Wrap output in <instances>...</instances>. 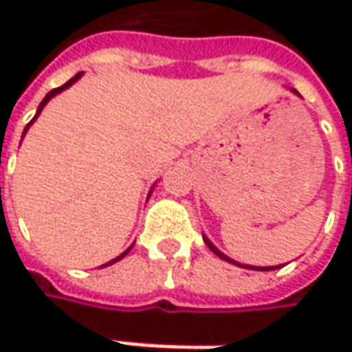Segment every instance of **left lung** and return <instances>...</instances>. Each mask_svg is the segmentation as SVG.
Masks as SVG:
<instances>
[{"label": "left lung", "mask_w": 352, "mask_h": 352, "mask_svg": "<svg viewBox=\"0 0 352 352\" xmlns=\"http://www.w3.org/2000/svg\"><path fill=\"white\" fill-rule=\"evenodd\" d=\"M204 241H206V245H208V248H210L212 252H216V254H218L220 258H224V261H230V258H228L226 254H222V252H220V250H218L216 246L212 245V243H210L208 239H204ZM232 263H234V261H232ZM245 267H246V269H263V271H269V269H277V267H248V265H245Z\"/></svg>", "instance_id": "left-lung-1"}]
</instances>
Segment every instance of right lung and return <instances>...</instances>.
<instances>
[{"mask_svg":"<svg viewBox=\"0 0 352 352\" xmlns=\"http://www.w3.org/2000/svg\"><path fill=\"white\" fill-rule=\"evenodd\" d=\"M79 77H81V73H77V75H75V77H73V79H71V81H67V83H65V85H60V87H56V89H52V91H48V96H46V98H44V100H42V104H40V107H38V111H36V116H38V113H40V109H42V107L46 106V102H48V100H50V98H52V96H56V94H60V91H63V89H67V87H69V85H71V83H75V81H77V79H79ZM36 116H34V120H36ZM34 120H32V122H34ZM32 122H30V124H32ZM30 124H28V126H30ZM28 126H26V130H28ZM26 130H24V132H26ZM130 248H132V246H130ZM130 248H128V250H130ZM128 250H126V252H128ZM126 252H124V254H120V256H118V258H113V261H109V263H106V265H111V263H116V261H120V258H122V256H126Z\"/></svg>","mask_w":352,"mask_h":352,"instance_id":"1","label":"right lung"}]
</instances>
